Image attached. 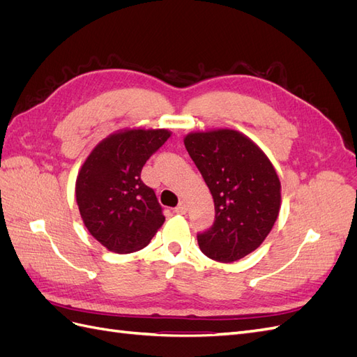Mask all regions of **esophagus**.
<instances>
[{
	"label": "esophagus",
	"mask_w": 357,
	"mask_h": 357,
	"mask_svg": "<svg viewBox=\"0 0 357 357\" xmlns=\"http://www.w3.org/2000/svg\"><path fill=\"white\" fill-rule=\"evenodd\" d=\"M186 211H188V205L185 202H180L174 208V213H177V214H185Z\"/></svg>",
	"instance_id": "esophagus-1"
}]
</instances>
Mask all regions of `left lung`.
I'll return each instance as SVG.
<instances>
[{
	"label": "left lung",
	"instance_id": "obj_1",
	"mask_svg": "<svg viewBox=\"0 0 357 357\" xmlns=\"http://www.w3.org/2000/svg\"><path fill=\"white\" fill-rule=\"evenodd\" d=\"M185 146L214 199L215 220L198 234L201 252L231 264L255 252L271 232L282 183L264 150L235 129L190 132Z\"/></svg>",
	"mask_w": 357,
	"mask_h": 357
}]
</instances>
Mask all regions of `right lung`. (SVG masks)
Here are the masks:
<instances>
[{
    "mask_svg": "<svg viewBox=\"0 0 357 357\" xmlns=\"http://www.w3.org/2000/svg\"><path fill=\"white\" fill-rule=\"evenodd\" d=\"M171 137L168 129H122L93 147L75 180L82 220L110 252L144 248L165 222L152 188L142 181L147 159Z\"/></svg>",
    "mask_w": 357,
    "mask_h": 357,
    "instance_id": "obj_1",
    "label": "right lung"
}]
</instances>
